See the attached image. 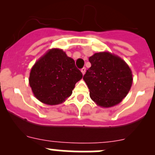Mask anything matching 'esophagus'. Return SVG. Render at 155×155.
Listing matches in <instances>:
<instances>
[{"mask_svg": "<svg viewBox=\"0 0 155 155\" xmlns=\"http://www.w3.org/2000/svg\"><path fill=\"white\" fill-rule=\"evenodd\" d=\"M81 73H82V74L84 75V74H85V71H86V68H82L81 70Z\"/></svg>", "mask_w": 155, "mask_h": 155, "instance_id": "1", "label": "esophagus"}]
</instances>
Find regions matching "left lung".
Returning a JSON list of instances; mask_svg holds the SVG:
<instances>
[{"mask_svg": "<svg viewBox=\"0 0 155 155\" xmlns=\"http://www.w3.org/2000/svg\"><path fill=\"white\" fill-rule=\"evenodd\" d=\"M88 61L91 66L83 79L89 88L91 99L104 108L120 103L132 85L130 68L124 60L109 52L94 53Z\"/></svg>", "mask_w": 155, "mask_h": 155, "instance_id": "left-lung-1", "label": "left lung"}]
</instances>
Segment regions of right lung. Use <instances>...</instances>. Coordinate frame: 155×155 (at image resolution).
Here are the masks:
<instances>
[{
	"mask_svg": "<svg viewBox=\"0 0 155 155\" xmlns=\"http://www.w3.org/2000/svg\"><path fill=\"white\" fill-rule=\"evenodd\" d=\"M82 77L73 59L62 50L52 49L35 62L28 81L35 98L53 105L71 96L75 84Z\"/></svg>",
	"mask_w": 155,
	"mask_h": 155,
	"instance_id": "add662e5",
	"label": "right lung"
}]
</instances>
